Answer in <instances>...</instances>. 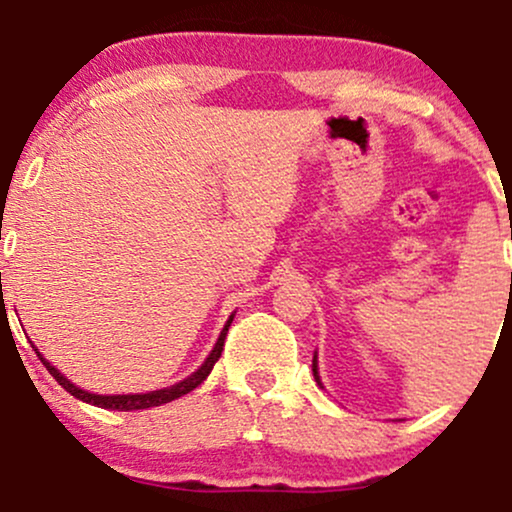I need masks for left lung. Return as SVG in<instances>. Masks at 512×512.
<instances>
[{"mask_svg": "<svg viewBox=\"0 0 512 512\" xmlns=\"http://www.w3.org/2000/svg\"><path fill=\"white\" fill-rule=\"evenodd\" d=\"M313 375H315L317 385H320V375H317V356H315V361H313Z\"/></svg>", "mask_w": 512, "mask_h": 512, "instance_id": "left-lung-1", "label": "left lung"}]
</instances>
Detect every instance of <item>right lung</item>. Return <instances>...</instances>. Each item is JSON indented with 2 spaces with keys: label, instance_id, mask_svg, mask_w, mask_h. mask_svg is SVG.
Here are the masks:
<instances>
[{
  "label": "right lung",
  "instance_id": "obj_1",
  "mask_svg": "<svg viewBox=\"0 0 512 512\" xmlns=\"http://www.w3.org/2000/svg\"><path fill=\"white\" fill-rule=\"evenodd\" d=\"M231 322H233V315H231V320H228L226 330L221 332V337H219V342H216L214 351H211L209 358L202 363V368H199L197 373H192L190 378H185L178 385L166 387V390L146 392V395H91V392L81 390V387H76V385L69 383V380L64 378L60 370H57L55 366H50V363L45 361L43 356H40V351L35 349V346H33V349H35V354L40 356V361H43V366L48 368V373L52 375V378H55L57 383H60L64 390L69 392V395H74L76 399H81V402L96 404V407H103V409H117V411L149 409V407H161V404H166V402H173V399L187 395V392H192L197 385H202L204 380H207V375L211 373V368H214V363L219 361V356H221V351H223V342H226V332H228V327H231Z\"/></svg>",
  "mask_w": 512,
  "mask_h": 512
}]
</instances>
